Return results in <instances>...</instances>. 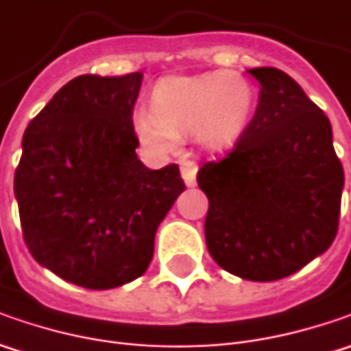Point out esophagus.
I'll return each instance as SVG.
<instances>
[{
  "label": "esophagus",
  "instance_id": "1",
  "mask_svg": "<svg viewBox=\"0 0 351 351\" xmlns=\"http://www.w3.org/2000/svg\"><path fill=\"white\" fill-rule=\"evenodd\" d=\"M180 168H182V178L185 180V183L189 185V187H193L195 185V176H197V164L193 160H183L182 164H180Z\"/></svg>",
  "mask_w": 351,
  "mask_h": 351
}]
</instances>
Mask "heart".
<instances>
[{"instance_id":"b5f03b06","label":"heart","mask_w":351,"mask_h":351,"mask_svg":"<svg viewBox=\"0 0 351 351\" xmlns=\"http://www.w3.org/2000/svg\"><path fill=\"white\" fill-rule=\"evenodd\" d=\"M254 88L238 72L169 75L150 95V113L134 115V132L158 154L178 148V136L195 134L209 148L232 146L248 127Z\"/></svg>"}]
</instances>
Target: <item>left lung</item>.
I'll list each match as a JSON object with an SVG mask.
<instances>
[{
	"label": "left lung",
	"mask_w": 351,
	"mask_h": 351,
	"mask_svg": "<svg viewBox=\"0 0 351 351\" xmlns=\"http://www.w3.org/2000/svg\"><path fill=\"white\" fill-rule=\"evenodd\" d=\"M260 101L223 160L203 164L209 199L205 240L213 260L250 281H276L324 254L338 232L344 168L332 125L303 88L277 68L248 70Z\"/></svg>",
	"instance_id": "8db88e82"
}]
</instances>
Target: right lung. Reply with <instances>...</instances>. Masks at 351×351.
I'll list each match as a JSON object with an SVG mask.
<instances>
[{"label":"right lung","mask_w":351,"mask_h":351,"mask_svg":"<svg viewBox=\"0 0 351 351\" xmlns=\"http://www.w3.org/2000/svg\"><path fill=\"white\" fill-rule=\"evenodd\" d=\"M142 72L77 75L29 123L15 169L25 244L36 262L86 289L141 277L158 224L185 183L178 164L146 168L132 109Z\"/></svg>","instance_id":"add662e5"}]
</instances>
